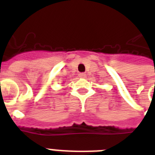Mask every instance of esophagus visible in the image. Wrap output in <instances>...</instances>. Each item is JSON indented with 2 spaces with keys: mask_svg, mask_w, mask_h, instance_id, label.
Masks as SVG:
<instances>
[{
  "mask_svg": "<svg viewBox=\"0 0 155 155\" xmlns=\"http://www.w3.org/2000/svg\"><path fill=\"white\" fill-rule=\"evenodd\" d=\"M79 77H80V78H85V77H86V75H85L84 73H80V74H79Z\"/></svg>",
  "mask_w": 155,
  "mask_h": 155,
  "instance_id": "1",
  "label": "esophagus"
}]
</instances>
